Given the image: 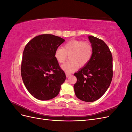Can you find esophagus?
<instances>
[{"label":"esophagus","instance_id":"1","mask_svg":"<svg viewBox=\"0 0 132 132\" xmlns=\"http://www.w3.org/2000/svg\"><path fill=\"white\" fill-rule=\"evenodd\" d=\"M70 74H69V73H66V77L68 78V77H69V76H70Z\"/></svg>","mask_w":132,"mask_h":132}]
</instances>
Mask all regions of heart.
<instances>
[{"instance_id":"heart-1","label":"heart","mask_w":132,"mask_h":132,"mask_svg":"<svg viewBox=\"0 0 132 132\" xmlns=\"http://www.w3.org/2000/svg\"><path fill=\"white\" fill-rule=\"evenodd\" d=\"M93 46L89 42L81 40H71L62 47L55 50L54 56L59 63H63L70 55V61L62 65V69L67 73L77 70L78 66L84 67L88 63L93 57Z\"/></svg>"}]
</instances>
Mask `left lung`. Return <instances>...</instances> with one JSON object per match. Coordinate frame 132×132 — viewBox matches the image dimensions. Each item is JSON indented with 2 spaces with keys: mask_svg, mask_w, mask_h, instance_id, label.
I'll return each instance as SVG.
<instances>
[{
  "mask_svg": "<svg viewBox=\"0 0 132 132\" xmlns=\"http://www.w3.org/2000/svg\"><path fill=\"white\" fill-rule=\"evenodd\" d=\"M94 52L90 61L74 73L77 81L74 85L76 96L85 102L100 98L109 88L113 77L112 56L109 47L101 39L88 36Z\"/></svg>",
  "mask_w": 132,
  "mask_h": 132,
  "instance_id": "8db88e82",
  "label": "left lung"
}]
</instances>
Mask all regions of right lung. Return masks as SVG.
Listing matches in <instances>:
<instances>
[{"mask_svg": "<svg viewBox=\"0 0 132 132\" xmlns=\"http://www.w3.org/2000/svg\"><path fill=\"white\" fill-rule=\"evenodd\" d=\"M64 39L50 34L37 36L23 50L21 77L28 91L39 100L56 97L66 76L54 56Z\"/></svg>", "mask_w": 132, "mask_h": 132, "instance_id": "right-lung-1", "label": "right lung"}]
</instances>
